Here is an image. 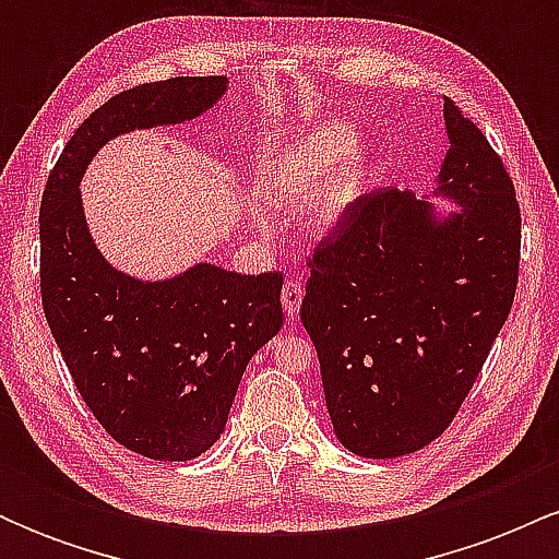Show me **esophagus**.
Instances as JSON below:
<instances>
[{
  "label": "esophagus",
  "mask_w": 559,
  "mask_h": 559,
  "mask_svg": "<svg viewBox=\"0 0 559 559\" xmlns=\"http://www.w3.org/2000/svg\"><path fill=\"white\" fill-rule=\"evenodd\" d=\"M301 297H305V288H301L299 281L288 278L284 288H281V301H284V310L288 320H297L299 307H301Z\"/></svg>",
  "instance_id": "1"
}]
</instances>
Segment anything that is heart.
I'll return each mask as SVG.
<instances>
[{"label": "heart", "mask_w": 559, "mask_h": 559, "mask_svg": "<svg viewBox=\"0 0 559 559\" xmlns=\"http://www.w3.org/2000/svg\"><path fill=\"white\" fill-rule=\"evenodd\" d=\"M365 150L342 123H320L299 136L275 165L271 189L278 199L299 202L310 197L323 181V189L312 199V223L331 228L346 215L362 189Z\"/></svg>", "instance_id": "heart-1"}]
</instances>
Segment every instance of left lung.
Here are the masks:
<instances>
[{
	"label": "left lung",
	"mask_w": 559,
	"mask_h": 559,
	"mask_svg": "<svg viewBox=\"0 0 559 559\" xmlns=\"http://www.w3.org/2000/svg\"><path fill=\"white\" fill-rule=\"evenodd\" d=\"M449 150L431 202L394 186L357 199L310 258L301 323L336 439L360 457L418 452L447 431L510 316L521 204L480 128L444 99Z\"/></svg>",
	"instance_id": "1"
}]
</instances>
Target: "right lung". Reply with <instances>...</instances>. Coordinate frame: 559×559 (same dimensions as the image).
Masks as SVG:
<instances>
[{
    "label": "right lung",
    "mask_w": 559,
    "mask_h": 559,
    "mask_svg": "<svg viewBox=\"0 0 559 559\" xmlns=\"http://www.w3.org/2000/svg\"><path fill=\"white\" fill-rule=\"evenodd\" d=\"M226 88L223 75H178L115 94L70 136L41 197L49 331L99 426L150 460L183 463L221 439L247 362L284 323V275L199 262L168 281L131 278L94 247L79 183L110 139L194 120Z\"/></svg>",
    "instance_id": "right-lung-1"
}]
</instances>
